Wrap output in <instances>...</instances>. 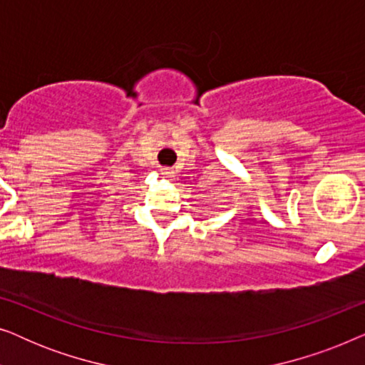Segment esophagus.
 Returning a JSON list of instances; mask_svg holds the SVG:
<instances>
[{"label": "esophagus", "mask_w": 365, "mask_h": 365, "mask_svg": "<svg viewBox=\"0 0 365 365\" xmlns=\"http://www.w3.org/2000/svg\"><path fill=\"white\" fill-rule=\"evenodd\" d=\"M161 174L166 178H173L174 171H173V168H161Z\"/></svg>", "instance_id": "esophagus-1"}]
</instances>
